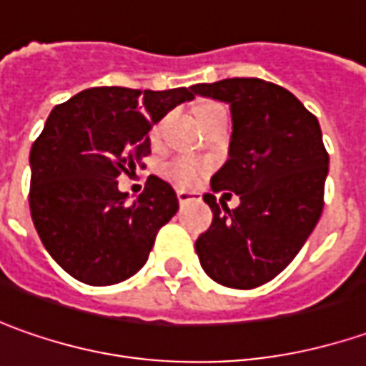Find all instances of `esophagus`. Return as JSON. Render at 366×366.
Instances as JSON below:
<instances>
[{"mask_svg":"<svg viewBox=\"0 0 366 366\" xmlns=\"http://www.w3.org/2000/svg\"><path fill=\"white\" fill-rule=\"evenodd\" d=\"M198 200L192 192H186V190H178V202H180V207H186V204H190V202H194Z\"/></svg>","mask_w":366,"mask_h":366,"instance_id":"esophagus-1","label":"esophagus"}]
</instances>
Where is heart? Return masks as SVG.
<instances>
[{"label": "heart", "instance_id": "heart-1", "mask_svg": "<svg viewBox=\"0 0 366 366\" xmlns=\"http://www.w3.org/2000/svg\"><path fill=\"white\" fill-rule=\"evenodd\" d=\"M210 107H217V105H204V107H200V111H207V109ZM200 111H198V113H200ZM207 172V162L196 158H188V156L172 159V162H168V164L164 166L166 178H168L170 182L176 184V186H180V188H192V186H196Z\"/></svg>", "mask_w": 366, "mask_h": 366}]
</instances>
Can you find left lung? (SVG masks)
Listing matches in <instances>:
<instances>
[{
	"label": "left lung",
	"mask_w": 366,
	"mask_h": 366,
	"mask_svg": "<svg viewBox=\"0 0 366 366\" xmlns=\"http://www.w3.org/2000/svg\"><path fill=\"white\" fill-rule=\"evenodd\" d=\"M192 91L231 107L229 159L210 186L241 200L231 210L204 194L212 224L196 253L217 284L251 290L282 273L320 221L328 176L320 123L284 86L261 79L202 82Z\"/></svg>",
	"instance_id": "obj_1"
}]
</instances>
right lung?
Here are the masks:
<instances>
[{
  "label": "right lung",
  "instance_id": "add662e5",
  "mask_svg": "<svg viewBox=\"0 0 366 366\" xmlns=\"http://www.w3.org/2000/svg\"><path fill=\"white\" fill-rule=\"evenodd\" d=\"M192 99V86H95L48 115L30 152V210L46 251L74 280L119 284L145 265L158 231L178 212V196L149 176L129 202L117 176L149 154L152 125Z\"/></svg>",
  "mask_w": 366,
  "mask_h": 366
}]
</instances>
